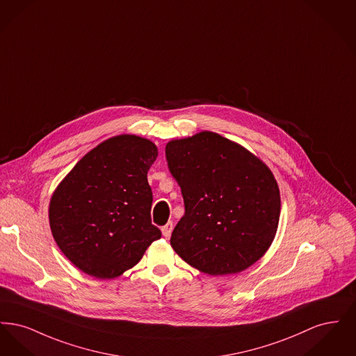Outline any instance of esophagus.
Wrapping results in <instances>:
<instances>
[{"mask_svg":"<svg viewBox=\"0 0 356 356\" xmlns=\"http://www.w3.org/2000/svg\"><path fill=\"white\" fill-rule=\"evenodd\" d=\"M172 229H173V224H172V221H168V222L161 228L163 236L170 237V234H172Z\"/></svg>","mask_w":356,"mask_h":356,"instance_id":"obj_1","label":"esophagus"}]
</instances>
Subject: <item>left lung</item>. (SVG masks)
I'll return each instance as SVG.
<instances>
[{"instance_id": "obj_1", "label": "left lung", "mask_w": 356, "mask_h": 356, "mask_svg": "<svg viewBox=\"0 0 356 356\" xmlns=\"http://www.w3.org/2000/svg\"><path fill=\"white\" fill-rule=\"evenodd\" d=\"M186 213L170 245L189 266L212 275L247 270L267 252L280 218L271 170L222 136L204 131L165 147Z\"/></svg>"}]
</instances>
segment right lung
Returning a JSON list of instances; mask_svg holds the SVG:
<instances>
[{"instance_id":"right-lung-1","label":"right lung","mask_w":356,"mask_h":356,"mask_svg":"<svg viewBox=\"0 0 356 356\" xmlns=\"http://www.w3.org/2000/svg\"><path fill=\"white\" fill-rule=\"evenodd\" d=\"M157 153L148 138L111 137L56 188L49 204L51 235L79 270L97 279L118 277L161 237L151 221L147 179Z\"/></svg>"}]
</instances>
